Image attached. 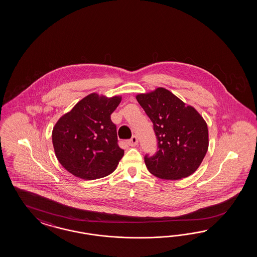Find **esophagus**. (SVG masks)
<instances>
[{
	"label": "esophagus",
	"instance_id": "34e87169",
	"mask_svg": "<svg viewBox=\"0 0 257 257\" xmlns=\"http://www.w3.org/2000/svg\"><path fill=\"white\" fill-rule=\"evenodd\" d=\"M138 142H139L138 137H137V136H133L132 138L128 140V145L134 147V146H136V145L138 144Z\"/></svg>",
	"mask_w": 257,
	"mask_h": 257
}]
</instances>
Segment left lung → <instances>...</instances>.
I'll return each mask as SVG.
<instances>
[{
	"label": "left lung",
	"mask_w": 257,
	"mask_h": 257,
	"mask_svg": "<svg viewBox=\"0 0 257 257\" xmlns=\"http://www.w3.org/2000/svg\"><path fill=\"white\" fill-rule=\"evenodd\" d=\"M136 98L152 120L157 139V152L144 157L149 171L166 180L194 173L208 150V128L203 117L164 87Z\"/></svg>",
	"instance_id": "left-lung-1"
}]
</instances>
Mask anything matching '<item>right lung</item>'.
Returning <instances> with one entry per match:
<instances>
[{
	"label": "right lung",
	"instance_id": "add662e5",
	"mask_svg": "<svg viewBox=\"0 0 257 257\" xmlns=\"http://www.w3.org/2000/svg\"><path fill=\"white\" fill-rule=\"evenodd\" d=\"M120 101V96L89 94L56 122L52 134L55 156L74 176L99 179L117 168L124 151L118 147L110 116Z\"/></svg>",
	"mask_w": 257,
	"mask_h": 257
}]
</instances>
